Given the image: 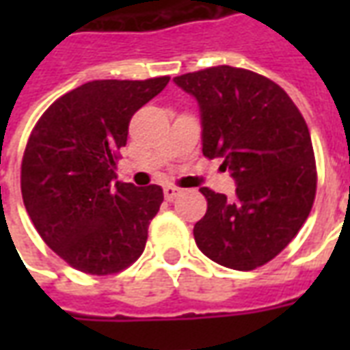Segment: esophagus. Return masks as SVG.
<instances>
[{"label": "esophagus", "mask_w": 350, "mask_h": 350, "mask_svg": "<svg viewBox=\"0 0 350 350\" xmlns=\"http://www.w3.org/2000/svg\"><path fill=\"white\" fill-rule=\"evenodd\" d=\"M163 193H165V198H167V200H174V198L180 195V189L174 187V185H165V187H163Z\"/></svg>", "instance_id": "34e87169"}]
</instances>
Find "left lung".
<instances>
[{
  "instance_id": "left-lung-1",
  "label": "left lung",
  "mask_w": 350,
  "mask_h": 350,
  "mask_svg": "<svg viewBox=\"0 0 350 350\" xmlns=\"http://www.w3.org/2000/svg\"><path fill=\"white\" fill-rule=\"evenodd\" d=\"M198 103L202 153L221 157L234 198L202 187L208 210L193 234L198 250L232 270H255L285 250L308 219L317 170L309 129L293 99L266 77L210 67L176 77Z\"/></svg>"
}]
</instances>
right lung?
Listing matches in <instances>:
<instances>
[{
	"label": "right lung",
	"mask_w": 350,
	"mask_h": 350,
	"mask_svg": "<svg viewBox=\"0 0 350 350\" xmlns=\"http://www.w3.org/2000/svg\"><path fill=\"white\" fill-rule=\"evenodd\" d=\"M168 80H93L50 105L31 131L20 176L24 206L46 245L77 270L116 273L144 251L163 189L118 182L116 152L133 114Z\"/></svg>",
	"instance_id": "add662e5"
}]
</instances>
